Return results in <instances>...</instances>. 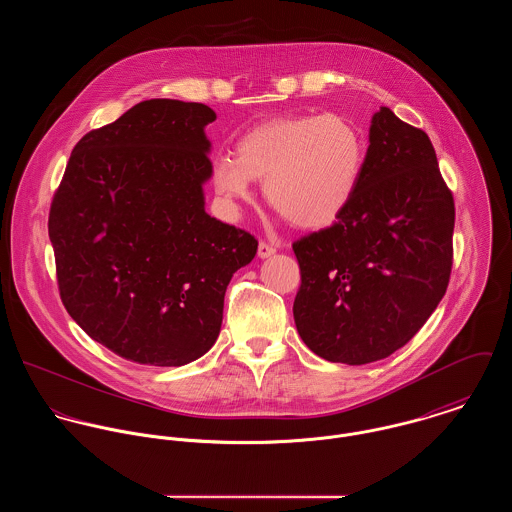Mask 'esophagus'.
I'll list each match as a JSON object with an SVG mask.
<instances>
[{
	"mask_svg": "<svg viewBox=\"0 0 512 512\" xmlns=\"http://www.w3.org/2000/svg\"><path fill=\"white\" fill-rule=\"evenodd\" d=\"M274 254H276V248L272 244H268V242H260L258 244V256L260 258H270Z\"/></svg>",
	"mask_w": 512,
	"mask_h": 512,
	"instance_id": "esophagus-1",
	"label": "esophagus"
}]
</instances>
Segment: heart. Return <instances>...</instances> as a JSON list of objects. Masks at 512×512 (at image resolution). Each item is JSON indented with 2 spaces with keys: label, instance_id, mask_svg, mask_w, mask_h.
<instances>
[{
  "label": "heart",
  "instance_id": "obj_1",
  "mask_svg": "<svg viewBox=\"0 0 512 512\" xmlns=\"http://www.w3.org/2000/svg\"><path fill=\"white\" fill-rule=\"evenodd\" d=\"M365 165L357 128L343 116H299L244 134L234 155L213 163V187L228 205L250 201L252 179L264 181L274 211L297 228H323L351 203Z\"/></svg>",
  "mask_w": 512,
  "mask_h": 512
}]
</instances>
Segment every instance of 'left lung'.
Masks as SVG:
<instances>
[{"mask_svg": "<svg viewBox=\"0 0 512 512\" xmlns=\"http://www.w3.org/2000/svg\"><path fill=\"white\" fill-rule=\"evenodd\" d=\"M368 142L347 209L293 242L297 333L315 355L345 365L404 347L438 307L453 264L455 207L428 134L382 106Z\"/></svg>", "mask_w": 512, "mask_h": 512, "instance_id": "left-lung-1", "label": "left lung"}]
</instances>
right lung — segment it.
Returning <instances> with one entry per match:
<instances>
[{"mask_svg":"<svg viewBox=\"0 0 512 512\" xmlns=\"http://www.w3.org/2000/svg\"><path fill=\"white\" fill-rule=\"evenodd\" d=\"M199 102L144 100L88 132L49 213L61 299L118 357L183 366L217 341L226 286L258 240L205 213L211 179Z\"/></svg>","mask_w":512,"mask_h":512,"instance_id":"1","label":"right lung"}]
</instances>
